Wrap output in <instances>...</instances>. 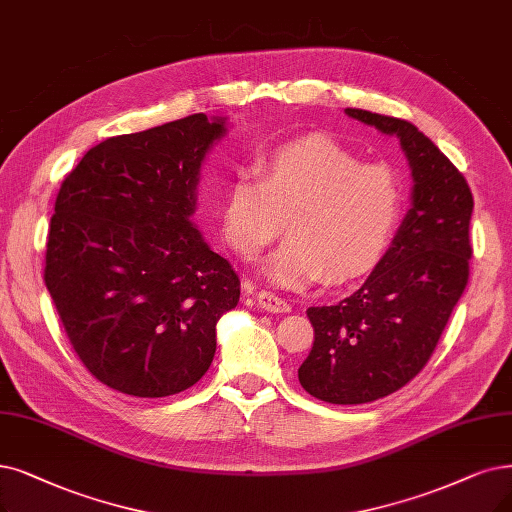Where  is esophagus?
<instances>
[{
  "mask_svg": "<svg viewBox=\"0 0 512 512\" xmlns=\"http://www.w3.org/2000/svg\"><path fill=\"white\" fill-rule=\"evenodd\" d=\"M256 300L260 304V309L269 311V313H290L292 311V304L288 300L279 298L273 292H258Z\"/></svg>",
  "mask_w": 512,
  "mask_h": 512,
  "instance_id": "obj_1",
  "label": "esophagus"
}]
</instances>
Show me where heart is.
Here are the masks:
<instances>
[{"label": "heart", "mask_w": 512, "mask_h": 512, "mask_svg": "<svg viewBox=\"0 0 512 512\" xmlns=\"http://www.w3.org/2000/svg\"><path fill=\"white\" fill-rule=\"evenodd\" d=\"M403 210V187L386 163H363L327 136L281 145L235 172L224 187L220 235L241 258H254L283 227L288 237L260 271L279 288H306L325 277L351 279L386 252Z\"/></svg>", "instance_id": "obj_1"}]
</instances>
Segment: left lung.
<instances>
[{
	"instance_id": "1",
	"label": "left lung",
	"mask_w": 512,
	"mask_h": 512,
	"mask_svg": "<svg viewBox=\"0 0 512 512\" xmlns=\"http://www.w3.org/2000/svg\"><path fill=\"white\" fill-rule=\"evenodd\" d=\"M344 113L397 136L412 170L410 210L370 277L349 298L306 311L315 342L298 367L302 388L357 405L399 391L431 359L468 281L475 203L454 163L410 121Z\"/></svg>"
}]
</instances>
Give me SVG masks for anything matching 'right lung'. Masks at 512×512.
Masks as SVG:
<instances>
[{"instance_id":"1","label":"right lung","mask_w":512,"mask_h":512,"mask_svg":"<svg viewBox=\"0 0 512 512\" xmlns=\"http://www.w3.org/2000/svg\"><path fill=\"white\" fill-rule=\"evenodd\" d=\"M227 126L195 113L107 138L58 191L46 288L79 359L124 395L187 391L239 302L231 262L193 222L201 166Z\"/></svg>"}]
</instances>
